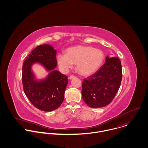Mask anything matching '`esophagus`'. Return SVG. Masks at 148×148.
Instances as JSON below:
<instances>
[{"label": "esophagus", "mask_w": 148, "mask_h": 148, "mask_svg": "<svg viewBox=\"0 0 148 148\" xmlns=\"http://www.w3.org/2000/svg\"><path fill=\"white\" fill-rule=\"evenodd\" d=\"M76 77L75 76H73V75H71L70 76H69V80H72V79H75Z\"/></svg>", "instance_id": "obj_1"}]
</instances>
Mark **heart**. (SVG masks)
<instances>
[{"label": "heart", "mask_w": 148, "mask_h": 148, "mask_svg": "<svg viewBox=\"0 0 148 148\" xmlns=\"http://www.w3.org/2000/svg\"><path fill=\"white\" fill-rule=\"evenodd\" d=\"M56 59L62 71H67L76 63L77 71L82 75H88L99 68L104 61V54L100 49L78 45L68 48L66 53H59Z\"/></svg>", "instance_id": "1"}]
</instances>
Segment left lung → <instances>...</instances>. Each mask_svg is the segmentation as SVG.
I'll return each instance as SVG.
<instances>
[{
  "mask_svg": "<svg viewBox=\"0 0 148 148\" xmlns=\"http://www.w3.org/2000/svg\"><path fill=\"white\" fill-rule=\"evenodd\" d=\"M122 79L121 61L106 56L105 64L93 75L84 80L82 91L87 106L97 108L109 104L115 97Z\"/></svg>",
  "mask_w": 148,
  "mask_h": 148,
  "instance_id": "8db88e82",
  "label": "left lung"
}]
</instances>
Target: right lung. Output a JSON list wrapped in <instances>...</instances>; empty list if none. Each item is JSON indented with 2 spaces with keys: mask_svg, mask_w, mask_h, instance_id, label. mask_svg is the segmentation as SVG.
Wrapping results in <instances>:
<instances>
[{
  "mask_svg": "<svg viewBox=\"0 0 148 148\" xmlns=\"http://www.w3.org/2000/svg\"><path fill=\"white\" fill-rule=\"evenodd\" d=\"M39 63L49 74L38 79L32 69ZM56 50L52 45L42 44L34 49L23 64L22 83L26 96L32 105L45 112L58 109L63 102L68 77L56 70Z\"/></svg>",
  "mask_w": 148,
  "mask_h": 148,
  "instance_id": "right-lung-1",
  "label": "right lung"
}]
</instances>
